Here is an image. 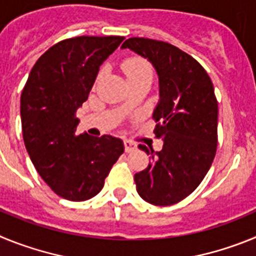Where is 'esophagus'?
Listing matches in <instances>:
<instances>
[{
  "instance_id": "34e87169",
  "label": "esophagus",
  "mask_w": 256,
  "mask_h": 256,
  "mask_svg": "<svg viewBox=\"0 0 256 256\" xmlns=\"http://www.w3.org/2000/svg\"><path fill=\"white\" fill-rule=\"evenodd\" d=\"M124 148H126V152H132L137 148V144L130 140H124Z\"/></svg>"
}]
</instances>
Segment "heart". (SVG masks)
Returning <instances> with one entry per match:
<instances>
[{
    "label": "heart",
    "instance_id": "heart-1",
    "mask_svg": "<svg viewBox=\"0 0 256 256\" xmlns=\"http://www.w3.org/2000/svg\"><path fill=\"white\" fill-rule=\"evenodd\" d=\"M122 70L126 80H134V79L141 78H151L152 79V68L148 61L141 58H130L122 62ZM102 76V72L98 73L97 80H100Z\"/></svg>",
    "mask_w": 256,
    "mask_h": 256
}]
</instances>
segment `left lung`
<instances>
[{"label":"left lung","instance_id":"left-lung-1","mask_svg":"<svg viewBox=\"0 0 256 256\" xmlns=\"http://www.w3.org/2000/svg\"><path fill=\"white\" fill-rule=\"evenodd\" d=\"M122 48L148 58L159 76L154 133L164 144L156 152L138 146L151 162L134 174L136 188L156 206L177 204L198 188L216 152L218 102L212 79L192 56L162 40L133 37Z\"/></svg>","mask_w":256,"mask_h":256}]
</instances>
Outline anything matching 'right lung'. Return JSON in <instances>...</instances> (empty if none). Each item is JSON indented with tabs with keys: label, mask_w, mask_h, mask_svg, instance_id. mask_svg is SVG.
Masks as SVG:
<instances>
[{
	"label": "right lung",
	"mask_w": 256,
	"mask_h": 256,
	"mask_svg": "<svg viewBox=\"0 0 256 256\" xmlns=\"http://www.w3.org/2000/svg\"><path fill=\"white\" fill-rule=\"evenodd\" d=\"M123 40L82 36L61 40L38 58L22 88L20 115L29 158L52 191L66 200L96 196L124 152L120 138L76 134V116L100 65Z\"/></svg>",
	"instance_id": "add662e5"
}]
</instances>
